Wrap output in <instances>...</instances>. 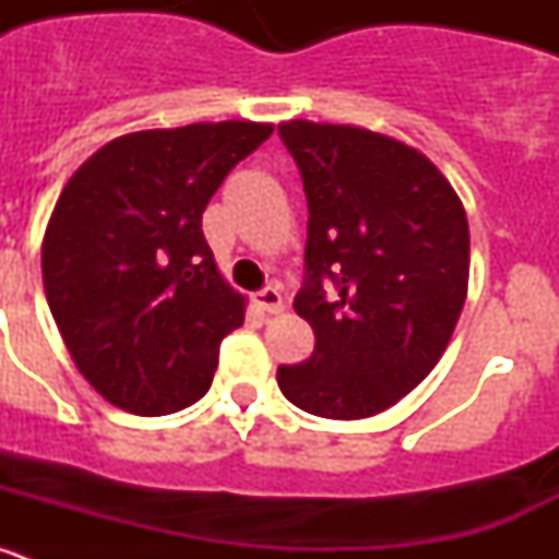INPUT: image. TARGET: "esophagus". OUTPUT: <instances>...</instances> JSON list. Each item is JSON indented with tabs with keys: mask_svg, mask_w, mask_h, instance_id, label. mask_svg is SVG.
I'll use <instances>...</instances> for the list:
<instances>
[{
	"mask_svg": "<svg viewBox=\"0 0 559 559\" xmlns=\"http://www.w3.org/2000/svg\"><path fill=\"white\" fill-rule=\"evenodd\" d=\"M251 299H254V305L263 310V313H283V308H285L283 294H280L274 285H269V288H263V290H257Z\"/></svg>",
	"mask_w": 559,
	"mask_h": 559,
	"instance_id": "34e87169",
	"label": "esophagus"
}]
</instances>
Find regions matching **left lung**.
<instances>
[{"label":"left lung","mask_w":559,"mask_h":559,"mask_svg":"<svg viewBox=\"0 0 559 559\" xmlns=\"http://www.w3.org/2000/svg\"><path fill=\"white\" fill-rule=\"evenodd\" d=\"M280 140L308 199L294 308L316 347L302 364L276 369V383L316 417H372L445 353L467 296V215L445 176L392 136L290 120Z\"/></svg>","instance_id":"obj_1"}]
</instances>
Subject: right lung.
<instances>
[{
  "label": "right lung",
  "mask_w": 559,
  "mask_h": 559,
  "mask_svg": "<svg viewBox=\"0 0 559 559\" xmlns=\"http://www.w3.org/2000/svg\"><path fill=\"white\" fill-rule=\"evenodd\" d=\"M274 128L226 120L128 133L63 187L41 249L44 290L83 378L140 417L206 394L243 296L218 274L201 215Z\"/></svg>",
  "instance_id": "right-lung-1"
}]
</instances>
